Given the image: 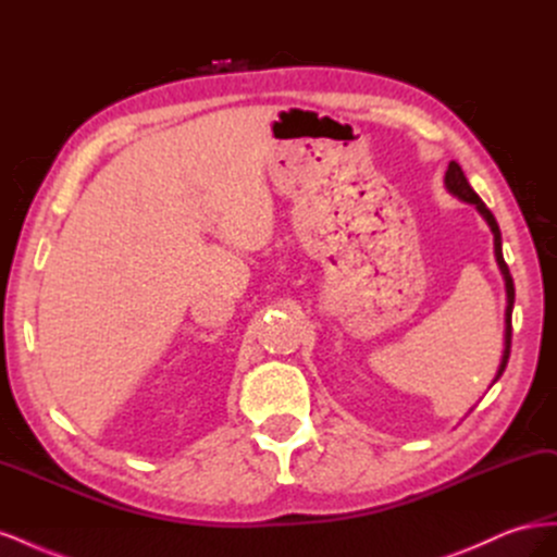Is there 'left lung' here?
Segmentation results:
<instances>
[{
	"instance_id": "1",
	"label": "left lung",
	"mask_w": 557,
	"mask_h": 557,
	"mask_svg": "<svg viewBox=\"0 0 557 557\" xmlns=\"http://www.w3.org/2000/svg\"><path fill=\"white\" fill-rule=\"evenodd\" d=\"M444 183H446V188H448L450 195H455L458 199L467 201V205H474V207H476V211L485 218V223L491 225L493 237H495V258H497V264H499V272H502V276H504V285H507V313H504V315H507V318H504V323H507V327H504V352H502V362H499L497 376H495V381H497V379L502 376L504 369H507V362H509V356H511V311H513V299H516L513 278H511L509 267H507V262H504V256H502V234H499V225H497V221H495L493 211L483 205V199H481V197L474 193V188H471V185H469V181H467V176H465V172H462V166H460L458 162H450V164H448ZM495 381H493V383H495Z\"/></svg>"
}]
</instances>
